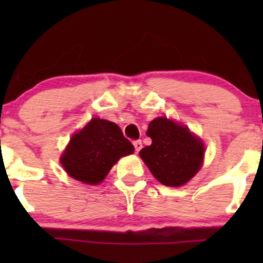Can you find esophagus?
Segmentation results:
<instances>
[{
  "mask_svg": "<svg viewBox=\"0 0 263 263\" xmlns=\"http://www.w3.org/2000/svg\"><path fill=\"white\" fill-rule=\"evenodd\" d=\"M134 146H135V149H136V152H140L141 151V148H142V142L138 140V141H135L134 142Z\"/></svg>",
  "mask_w": 263,
  "mask_h": 263,
  "instance_id": "esophagus-1",
  "label": "esophagus"
}]
</instances>
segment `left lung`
I'll use <instances>...</instances> for the list:
<instances>
[{
  "mask_svg": "<svg viewBox=\"0 0 263 263\" xmlns=\"http://www.w3.org/2000/svg\"><path fill=\"white\" fill-rule=\"evenodd\" d=\"M147 136L152 143L140 151V157L158 182L182 186L201 168L204 143L186 126L157 117L149 122Z\"/></svg>",
  "mask_w": 263,
  "mask_h": 263,
  "instance_id": "obj_1",
  "label": "left lung"
}]
</instances>
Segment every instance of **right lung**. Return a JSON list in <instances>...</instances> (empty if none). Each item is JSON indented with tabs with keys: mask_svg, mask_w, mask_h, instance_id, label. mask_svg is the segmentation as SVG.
Here are the masks:
<instances>
[{
	"mask_svg": "<svg viewBox=\"0 0 263 263\" xmlns=\"http://www.w3.org/2000/svg\"><path fill=\"white\" fill-rule=\"evenodd\" d=\"M134 151V144L116 123L93 117L73 135L60 163L71 178L96 185L105 179L115 163Z\"/></svg>",
	"mask_w": 263,
	"mask_h": 263,
	"instance_id": "obj_1",
	"label": "right lung"
}]
</instances>
